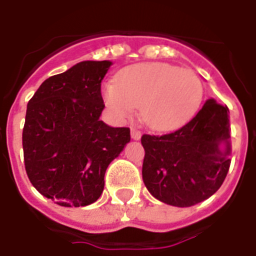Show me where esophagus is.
I'll return each instance as SVG.
<instances>
[{"label": "esophagus", "mask_w": 256, "mask_h": 256, "mask_svg": "<svg viewBox=\"0 0 256 256\" xmlns=\"http://www.w3.org/2000/svg\"><path fill=\"white\" fill-rule=\"evenodd\" d=\"M130 132H132V140H140V136H142V132H140V130H138V128H130Z\"/></svg>", "instance_id": "esophagus-1"}]
</instances>
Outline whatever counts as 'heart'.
Wrapping results in <instances>:
<instances>
[{
  "mask_svg": "<svg viewBox=\"0 0 256 256\" xmlns=\"http://www.w3.org/2000/svg\"><path fill=\"white\" fill-rule=\"evenodd\" d=\"M203 84L194 70L162 62L136 64L124 69L116 82L102 88L104 104L118 120L140 108V118L154 130H172L199 112Z\"/></svg>",
  "mask_w": 256,
  "mask_h": 256,
  "instance_id": "obj_1",
  "label": "heart"
}]
</instances>
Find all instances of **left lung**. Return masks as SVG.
<instances>
[{
	"label": "left lung",
	"instance_id": "left-lung-1",
	"mask_svg": "<svg viewBox=\"0 0 256 256\" xmlns=\"http://www.w3.org/2000/svg\"><path fill=\"white\" fill-rule=\"evenodd\" d=\"M228 112L226 104L208 100L176 132L142 136V178L154 198L190 207L219 190L231 164Z\"/></svg>",
	"mask_w": 256,
	"mask_h": 256
}]
</instances>
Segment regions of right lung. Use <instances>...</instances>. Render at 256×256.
Listing matches in <instances>:
<instances>
[{"label":"right lung","instance_id":"obj_1","mask_svg":"<svg viewBox=\"0 0 256 256\" xmlns=\"http://www.w3.org/2000/svg\"><path fill=\"white\" fill-rule=\"evenodd\" d=\"M110 66V61L80 62L42 82L28 104L22 132L26 174L60 206L96 202L106 168L130 142V128L100 120V82Z\"/></svg>","mask_w":256,"mask_h":256}]
</instances>
